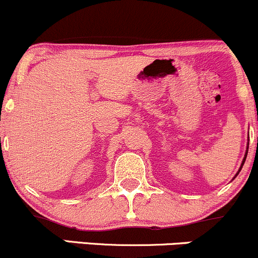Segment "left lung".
<instances>
[{
  "label": "left lung",
  "instance_id": "1",
  "mask_svg": "<svg viewBox=\"0 0 258 258\" xmlns=\"http://www.w3.org/2000/svg\"><path fill=\"white\" fill-rule=\"evenodd\" d=\"M246 155H247V151H246V154H245V158H244V160H242V164H241V166H240V169H239V171L241 170V168H242V165H244V163H245V160H246ZM237 174H239V172H237ZM236 174V175H237Z\"/></svg>",
  "mask_w": 258,
  "mask_h": 258
}]
</instances>
